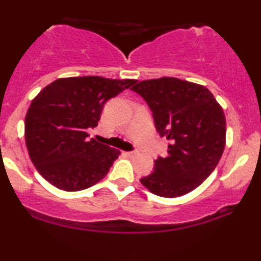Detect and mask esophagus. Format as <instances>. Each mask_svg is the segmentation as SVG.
Listing matches in <instances>:
<instances>
[{
	"mask_svg": "<svg viewBox=\"0 0 261 261\" xmlns=\"http://www.w3.org/2000/svg\"><path fill=\"white\" fill-rule=\"evenodd\" d=\"M126 154L128 156H137V155H139V152H137V150H134V152H127Z\"/></svg>",
	"mask_w": 261,
	"mask_h": 261,
	"instance_id": "esophagus-1",
	"label": "esophagus"
}]
</instances>
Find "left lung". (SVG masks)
Listing matches in <instances>:
<instances>
[{
	"instance_id": "obj_1",
	"label": "left lung",
	"mask_w": 261,
	"mask_h": 261,
	"mask_svg": "<svg viewBox=\"0 0 261 261\" xmlns=\"http://www.w3.org/2000/svg\"><path fill=\"white\" fill-rule=\"evenodd\" d=\"M153 112L168 154L141 184L156 196L174 198L196 190L214 171L226 144L222 107L205 86L177 77L143 80L131 87Z\"/></svg>"
}]
</instances>
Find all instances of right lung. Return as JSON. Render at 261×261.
I'll list each match as a JSON object with an SVG mask.
<instances>
[{"label":"right lung","instance_id":"add662e5","mask_svg":"<svg viewBox=\"0 0 261 261\" xmlns=\"http://www.w3.org/2000/svg\"><path fill=\"white\" fill-rule=\"evenodd\" d=\"M136 83L102 76L61 77L40 91L25 115V143L40 175L59 190L89 188L108 174L120 150L89 139L108 99Z\"/></svg>","mask_w":261,"mask_h":261}]
</instances>
